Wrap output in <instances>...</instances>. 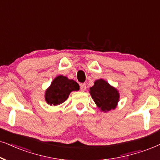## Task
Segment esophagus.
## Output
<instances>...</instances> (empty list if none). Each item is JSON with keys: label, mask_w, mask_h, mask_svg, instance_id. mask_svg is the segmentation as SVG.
<instances>
[{"label": "esophagus", "mask_w": 160, "mask_h": 160, "mask_svg": "<svg viewBox=\"0 0 160 160\" xmlns=\"http://www.w3.org/2000/svg\"><path fill=\"white\" fill-rule=\"evenodd\" d=\"M80 90H81L82 91H84L86 89V83L80 84Z\"/></svg>", "instance_id": "esophagus-1"}]
</instances>
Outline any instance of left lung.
Returning a JSON list of instances; mask_svg holds the SVG:
<instances>
[{
	"mask_svg": "<svg viewBox=\"0 0 160 160\" xmlns=\"http://www.w3.org/2000/svg\"><path fill=\"white\" fill-rule=\"evenodd\" d=\"M90 93L97 105L105 112L115 109L119 99L118 91L102 79L96 80Z\"/></svg>",
	"mask_w": 160,
	"mask_h": 160,
	"instance_id": "obj_1",
	"label": "left lung"
}]
</instances>
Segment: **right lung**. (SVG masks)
I'll use <instances>...</instances> for the list:
<instances>
[{
  "instance_id": "obj_1",
  "label": "right lung",
  "mask_w": 160,
  "mask_h": 160,
  "mask_svg": "<svg viewBox=\"0 0 160 160\" xmlns=\"http://www.w3.org/2000/svg\"><path fill=\"white\" fill-rule=\"evenodd\" d=\"M80 86L73 80H69L64 76L55 78L49 88L46 91L45 99L50 105H58L67 99L72 91H78Z\"/></svg>"
}]
</instances>
